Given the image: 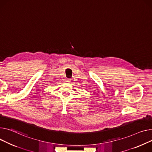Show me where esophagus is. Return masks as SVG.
Returning <instances> with one entry per match:
<instances>
[{"mask_svg": "<svg viewBox=\"0 0 152 152\" xmlns=\"http://www.w3.org/2000/svg\"><path fill=\"white\" fill-rule=\"evenodd\" d=\"M70 81H71V79H65V82L68 83V82H70Z\"/></svg>", "mask_w": 152, "mask_h": 152, "instance_id": "esophagus-1", "label": "esophagus"}]
</instances>
